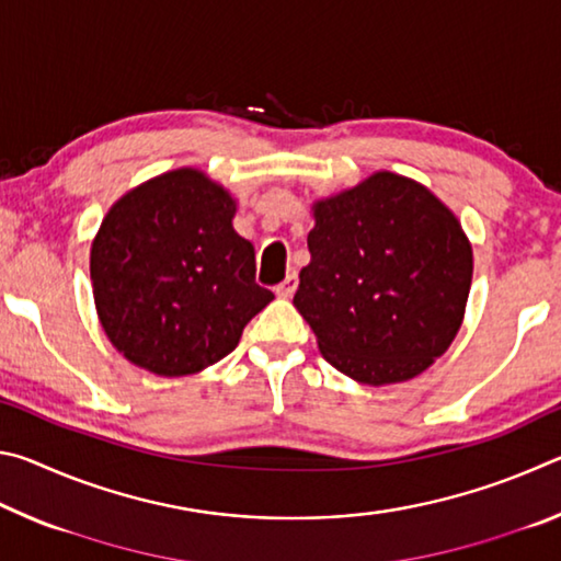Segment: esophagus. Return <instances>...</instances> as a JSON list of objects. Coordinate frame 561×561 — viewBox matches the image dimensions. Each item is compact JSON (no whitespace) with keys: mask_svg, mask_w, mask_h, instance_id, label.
Returning a JSON list of instances; mask_svg holds the SVG:
<instances>
[{"mask_svg":"<svg viewBox=\"0 0 561 561\" xmlns=\"http://www.w3.org/2000/svg\"><path fill=\"white\" fill-rule=\"evenodd\" d=\"M279 294V297H284V299H289L294 291H297V274H287V277H284V282L279 284L277 289H274Z\"/></svg>","mask_w":561,"mask_h":561,"instance_id":"1","label":"esophagus"}]
</instances>
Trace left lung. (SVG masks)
Wrapping results in <instances>:
<instances>
[{
	"mask_svg": "<svg viewBox=\"0 0 561 561\" xmlns=\"http://www.w3.org/2000/svg\"><path fill=\"white\" fill-rule=\"evenodd\" d=\"M294 307L336 371L408 381L458 334L472 282L462 227L431 190L396 173L317 203Z\"/></svg>",
	"mask_w": 561,
	"mask_h": 561,
	"instance_id": "left-lung-1",
	"label": "left lung"
}]
</instances>
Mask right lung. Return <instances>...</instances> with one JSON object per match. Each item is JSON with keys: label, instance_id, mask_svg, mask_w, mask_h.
<instances>
[{"label": "right lung", "instance_id": "1", "mask_svg": "<svg viewBox=\"0 0 561 561\" xmlns=\"http://www.w3.org/2000/svg\"><path fill=\"white\" fill-rule=\"evenodd\" d=\"M232 217V197L193 168L130 190L103 217L91 247L93 299L111 344L136 366L203 371L274 299L254 282V247Z\"/></svg>", "mask_w": 561, "mask_h": 561}]
</instances>
